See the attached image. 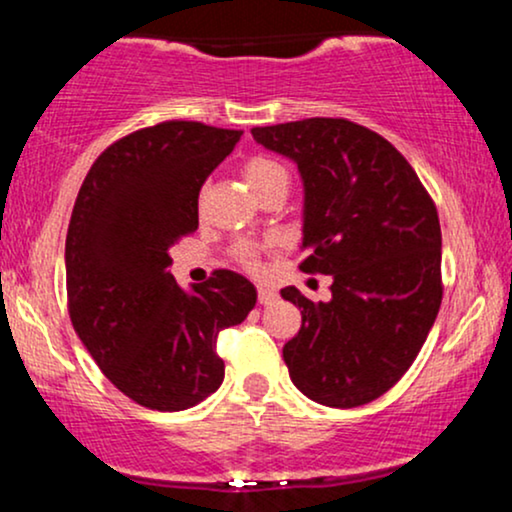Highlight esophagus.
I'll return each mask as SVG.
<instances>
[{
	"label": "esophagus",
	"instance_id": "obj_1",
	"mask_svg": "<svg viewBox=\"0 0 512 512\" xmlns=\"http://www.w3.org/2000/svg\"><path fill=\"white\" fill-rule=\"evenodd\" d=\"M276 298H279V293L274 289H269V286H257V301H260V305H272L276 303Z\"/></svg>",
	"mask_w": 512,
	"mask_h": 512
}]
</instances>
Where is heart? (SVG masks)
Segmentation results:
<instances>
[{
    "instance_id": "obj_1",
    "label": "heart",
    "mask_w": 512,
    "mask_h": 512,
    "mask_svg": "<svg viewBox=\"0 0 512 512\" xmlns=\"http://www.w3.org/2000/svg\"><path fill=\"white\" fill-rule=\"evenodd\" d=\"M243 178H245V182H248L250 190L255 192V195H260L264 187H269L276 180H289L286 178L284 166L272 161V158H267V156H255V158H250V161H245ZM236 255H238V260L245 264V267L257 269V255H255V248H252V245H248V243L238 245Z\"/></svg>"
}]
</instances>
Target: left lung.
I'll list each match as a JSON object with an SVG mask.
<instances>
[{"label": "left lung", "mask_w": 512, "mask_h": 512, "mask_svg": "<svg viewBox=\"0 0 512 512\" xmlns=\"http://www.w3.org/2000/svg\"><path fill=\"white\" fill-rule=\"evenodd\" d=\"M252 137L298 166L308 255L301 269L332 276L327 303L281 289L303 317L284 344L293 385L325 407L373 402L407 373L436 322V204L407 158L356 122L310 117L255 127Z\"/></svg>", "instance_id": "obj_1"}]
</instances>
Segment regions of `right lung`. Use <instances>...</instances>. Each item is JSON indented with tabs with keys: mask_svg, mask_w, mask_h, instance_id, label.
<instances>
[{
	"mask_svg": "<svg viewBox=\"0 0 512 512\" xmlns=\"http://www.w3.org/2000/svg\"><path fill=\"white\" fill-rule=\"evenodd\" d=\"M240 134L185 120L139 129L96 158L76 197L69 317L105 378L142 407L182 411L219 390L216 337L257 303L231 269L190 291L168 272L170 248L197 231L199 190Z\"/></svg>",
	"mask_w": 512,
	"mask_h": 512,
	"instance_id": "right-lung-1",
	"label": "right lung"
}]
</instances>
